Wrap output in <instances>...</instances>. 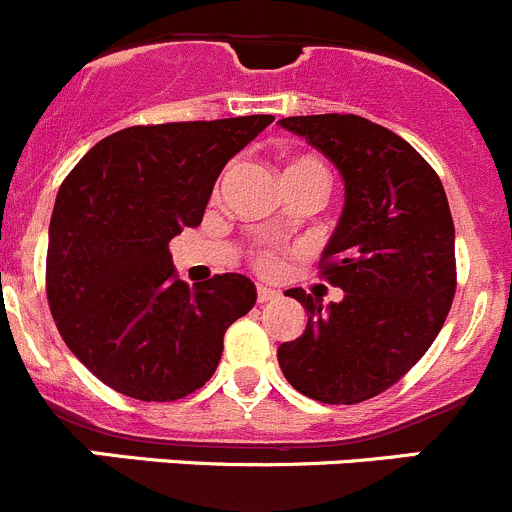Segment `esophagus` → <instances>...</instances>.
Segmentation results:
<instances>
[{
  "label": "esophagus",
  "instance_id": "obj_1",
  "mask_svg": "<svg viewBox=\"0 0 512 512\" xmlns=\"http://www.w3.org/2000/svg\"><path fill=\"white\" fill-rule=\"evenodd\" d=\"M278 296V291H273V288L263 286V283H256V298L258 303H266V301H273V298Z\"/></svg>",
  "mask_w": 512,
  "mask_h": 512
}]
</instances>
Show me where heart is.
<instances>
[{"instance_id":"b5f03b06","label":"heart","mask_w":512,"mask_h":512,"mask_svg":"<svg viewBox=\"0 0 512 512\" xmlns=\"http://www.w3.org/2000/svg\"><path fill=\"white\" fill-rule=\"evenodd\" d=\"M283 179H286V184H298V181H318V184L328 186V171H326V166L316 159V156L301 154V156H291V159L286 161V166H283ZM278 261H281V254L273 249H263L256 258L258 268H263V271H273V268L278 266Z\"/></svg>"}]
</instances>
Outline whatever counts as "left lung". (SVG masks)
I'll return each instance as SVG.
<instances>
[{
    "label": "left lung",
    "instance_id": "left-lung-1",
    "mask_svg": "<svg viewBox=\"0 0 512 512\" xmlns=\"http://www.w3.org/2000/svg\"><path fill=\"white\" fill-rule=\"evenodd\" d=\"M278 124L336 164L346 184L321 276L343 288L323 303L303 288L306 331L278 346L303 396L353 406L401 381L443 328L455 296V229L433 166L391 129L356 114L288 116Z\"/></svg>",
    "mask_w": 512,
    "mask_h": 512
}]
</instances>
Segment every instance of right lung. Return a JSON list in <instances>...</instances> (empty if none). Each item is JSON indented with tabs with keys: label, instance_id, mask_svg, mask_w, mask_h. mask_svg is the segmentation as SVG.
<instances>
[{
	"label": "right lung",
	"instance_id": "obj_1",
	"mask_svg": "<svg viewBox=\"0 0 512 512\" xmlns=\"http://www.w3.org/2000/svg\"><path fill=\"white\" fill-rule=\"evenodd\" d=\"M268 114L129 126L62 181L49 224L47 298L69 351L114 391L176 401L221 361L224 333L256 303L241 273L186 286L169 241L199 226L221 169Z\"/></svg>",
	"mask_w": 512,
	"mask_h": 512
}]
</instances>
